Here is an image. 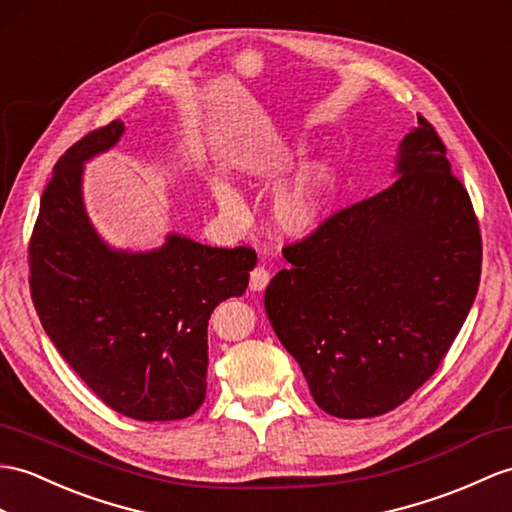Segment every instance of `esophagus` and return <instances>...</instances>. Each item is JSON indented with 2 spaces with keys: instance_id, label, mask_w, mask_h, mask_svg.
Here are the masks:
<instances>
[{
  "instance_id": "1",
  "label": "esophagus",
  "mask_w": 512,
  "mask_h": 512,
  "mask_svg": "<svg viewBox=\"0 0 512 512\" xmlns=\"http://www.w3.org/2000/svg\"><path fill=\"white\" fill-rule=\"evenodd\" d=\"M267 284H269V271L265 267H256L252 273H249V289L252 291H265Z\"/></svg>"
}]
</instances>
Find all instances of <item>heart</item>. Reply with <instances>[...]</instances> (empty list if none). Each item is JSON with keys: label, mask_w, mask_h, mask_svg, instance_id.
Masks as SVG:
<instances>
[{"label": "heart", "mask_w": 512, "mask_h": 512, "mask_svg": "<svg viewBox=\"0 0 512 512\" xmlns=\"http://www.w3.org/2000/svg\"><path fill=\"white\" fill-rule=\"evenodd\" d=\"M252 176L271 182L276 180V171L263 167L252 171ZM215 199L223 215L234 221L245 219V202L234 186L219 182L215 186ZM323 204H326V169L313 165L299 173L289 189L278 195L276 204L271 208V226L282 239L302 241L306 236L315 234L321 226Z\"/></svg>", "instance_id": "heart-1"}]
</instances>
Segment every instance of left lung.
<instances>
[{
	"mask_svg": "<svg viewBox=\"0 0 512 512\" xmlns=\"http://www.w3.org/2000/svg\"><path fill=\"white\" fill-rule=\"evenodd\" d=\"M395 180L284 247L265 310L315 402L341 419L406 402L441 365L480 284L482 241L469 193L421 115Z\"/></svg>",
	"mask_w": 512,
	"mask_h": 512,
	"instance_id": "1",
	"label": "left lung"
}]
</instances>
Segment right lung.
<instances>
[{
	"label": "right lung",
	"mask_w": 512,
	"mask_h": 512,
	"mask_svg": "<svg viewBox=\"0 0 512 512\" xmlns=\"http://www.w3.org/2000/svg\"><path fill=\"white\" fill-rule=\"evenodd\" d=\"M123 130L119 119L93 130L56 162L30 239V289L47 336L99 400L176 421L204 402L210 313L245 293L256 252L182 234L152 252L110 247L86 215L82 176Z\"/></svg>",
	"instance_id": "obj_1"
}]
</instances>
